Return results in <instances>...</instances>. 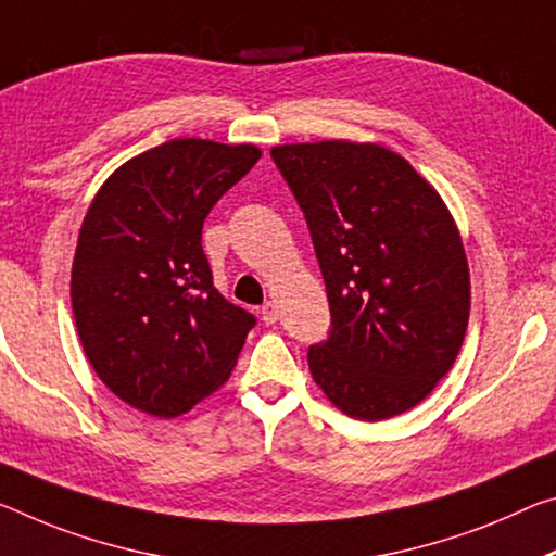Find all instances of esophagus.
Returning <instances> with one entry per match:
<instances>
[{"mask_svg":"<svg viewBox=\"0 0 556 556\" xmlns=\"http://www.w3.org/2000/svg\"><path fill=\"white\" fill-rule=\"evenodd\" d=\"M279 319V312H277V304L275 302H267L262 306V321L264 324H275Z\"/></svg>","mask_w":556,"mask_h":556,"instance_id":"esophagus-1","label":"esophagus"}]
</instances>
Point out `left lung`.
<instances>
[{
    "instance_id": "8db88e82",
    "label": "left lung",
    "mask_w": 556,
    "mask_h": 556,
    "mask_svg": "<svg viewBox=\"0 0 556 556\" xmlns=\"http://www.w3.org/2000/svg\"><path fill=\"white\" fill-rule=\"evenodd\" d=\"M309 225L331 333L309 346L314 383L341 413L386 420L435 389L460 354L470 269L451 210L378 143L271 148Z\"/></svg>"
}]
</instances>
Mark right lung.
I'll use <instances>...</instances> for the list:
<instances>
[{
    "label": "right lung",
    "instance_id": "add662e5",
    "mask_svg": "<svg viewBox=\"0 0 556 556\" xmlns=\"http://www.w3.org/2000/svg\"><path fill=\"white\" fill-rule=\"evenodd\" d=\"M262 151L175 138L123 163L86 210L72 306L88 364L123 403L178 418L237 364L254 316L213 287L202 223Z\"/></svg>",
    "mask_w": 556,
    "mask_h": 556
}]
</instances>
